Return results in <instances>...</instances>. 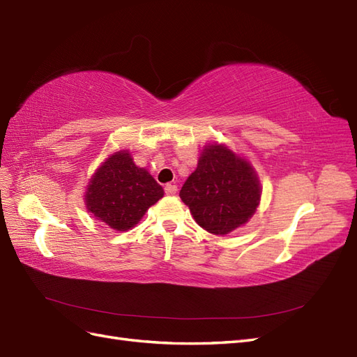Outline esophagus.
Instances as JSON below:
<instances>
[{"label": "esophagus", "instance_id": "1", "mask_svg": "<svg viewBox=\"0 0 357 357\" xmlns=\"http://www.w3.org/2000/svg\"><path fill=\"white\" fill-rule=\"evenodd\" d=\"M165 193H167V195H176L177 186L176 185H167L165 186Z\"/></svg>", "mask_w": 357, "mask_h": 357}]
</instances>
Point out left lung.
Returning a JSON list of instances; mask_svg holds the SVG:
<instances>
[{"label": "left lung", "instance_id": "obj_1", "mask_svg": "<svg viewBox=\"0 0 357 357\" xmlns=\"http://www.w3.org/2000/svg\"><path fill=\"white\" fill-rule=\"evenodd\" d=\"M255 168L225 144L205 146L198 167L180 190L197 223L214 235L245 225L261 201Z\"/></svg>", "mask_w": 357, "mask_h": 357}]
</instances>
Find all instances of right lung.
<instances>
[{
	"label": "right lung",
	"mask_w": 357,
	"mask_h": 357,
	"mask_svg": "<svg viewBox=\"0 0 357 357\" xmlns=\"http://www.w3.org/2000/svg\"><path fill=\"white\" fill-rule=\"evenodd\" d=\"M164 189L144 168L134 164L128 150L113 153L95 171L84 202L89 213L116 231H128L142 220Z\"/></svg>",
	"instance_id": "right-lung-1"
}]
</instances>
